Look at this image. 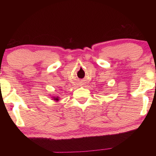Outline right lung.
<instances>
[{
  "instance_id": "1",
  "label": "right lung",
  "mask_w": 156,
  "mask_h": 156,
  "mask_svg": "<svg viewBox=\"0 0 156 156\" xmlns=\"http://www.w3.org/2000/svg\"><path fill=\"white\" fill-rule=\"evenodd\" d=\"M55 100H56V101H58V97H57V98H55Z\"/></svg>"
}]
</instances>
